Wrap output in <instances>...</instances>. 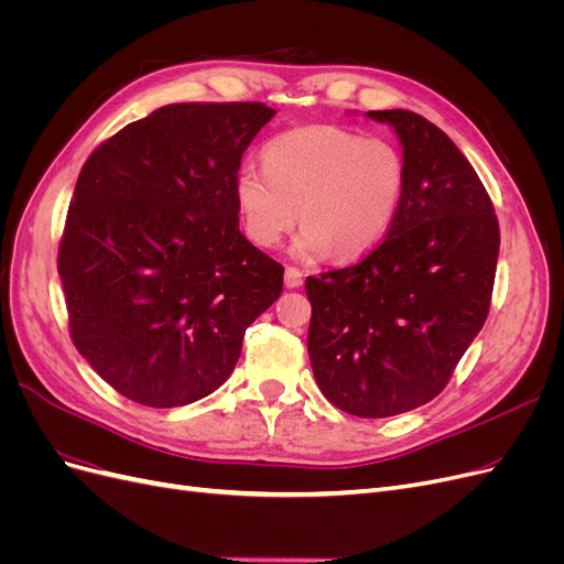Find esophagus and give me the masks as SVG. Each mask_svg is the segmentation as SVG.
<instances>
[{"mask_svg":"<svg viewBox=\"0 0 564 564\" xmlns=\"http://www.w3.org/2000/svg\"><path fill=\"white\" fill-rule=\"evenodd\" d=\"M284 284H286V289L301 286V284H303V272H301L299 268H294V265H289V268L284 270Z\"/></svg>","mask_w":564,"mask_h":564,"instance_id":"1","label":"esophagus"}]
</instances>
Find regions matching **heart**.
I'll return each instance as SVG.
<instances>
[{"instance_id":"heart-1","label":"heart","mask_w":564,"mask_h":564,"mask_svg":"<svg viewBox=\"0 0 564 564\" xmlns=\"http://www.w3.org/2000/svg\"><path fill=\"white\" fill-rule=\"evenodd\" d=\"M235 178V202L249 240L275 247L303 226L296 253L348 261L379 247L400 214L406 158L398 143L340 127H303L263 148Z\"/></svg>"}]
</instances>
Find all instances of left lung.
Wrapping results in <instances>:
<instances>
[{
    "label": "left lung",
    "mask_w": 564,
    "mask_h": 564,
    "mask_svg": "<svg viewBox=\"0 0 564 564\" xmlns=\"http://www.w3.org/2000/svg\"><path fill=\"white\" fill-rule=\"evenodd\" d=\"M395 129L406 191L395 224L360 263L305 280L308 355L332 404L362 419L437 398L489 313L499 220L449 135L409 110H369Z\"/></svg>",
    "instance_id": "left-lung-1"
}]
</instances>
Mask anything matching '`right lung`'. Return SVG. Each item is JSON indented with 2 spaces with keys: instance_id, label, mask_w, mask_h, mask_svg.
<instances>
[{
  "instance_id": "add662e5",
  "label": "right lung",
  "mask_w": 564,
  "mask_h": 564,
  "mask_svg": "<svg viewBox=\"0 0 564 564\" xmlns=\"http://www.w3.org/2000/svg\"><path fill=\"white\" fill-rule=\"evenodd\" d=\"M263 104H172L84 162L58 245L75 348L119 395L166 409L207 398L284 268L240 232L242 152Z\"/></svg>"
}]
</instances>
